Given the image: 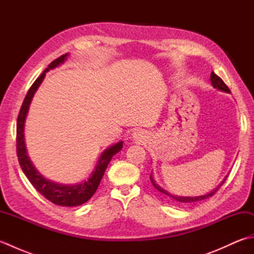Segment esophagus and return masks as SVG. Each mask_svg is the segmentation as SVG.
Returning a JSON list of instances; mask_svg holds the SVG:
<instances>
[{
    "instance_id": "esophagus-1",
    "label": "esophagus",
    "mask_w": 254,
    "mask_h": 254,
    "mask_svg": "<svg viewBox=\"0 0 254 254\" xmlns=\"http://www.w3.org/2000/svg\"><path fill=\"white\" fill-rule=\"evenodd\" d=\"M132 137L134 138V141H136L137 143H144L146 141V133L142 130H136L132 133Z\"/></svg>"
}]
</instances>
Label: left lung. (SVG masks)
I'll return each mask as SVG.
<instances>
[{"mask_svg":"<svg viewBox=\"0 0 254 254\" xmlns=\"http://www.w3.org/2000/svg\"><path fill=\"white\" fill-rule=\"evenodd\" d=\"M210 82H212V85H213L214 88H217L218 90L225 91V93H230V90H229V88L227 87V85H226V84L223 82V79L220 78L219 76H217V75L215 74L214 72H212V74H210ZM226 179H227V177H226L225 179L223 180V182L220 183V185H219L216 189H215V190H213L212 192H210V193H207V194H205V195H201V196H194V197H191V196H178V195H174V194H170L169 192H167L166 190H164V189L161 188L160 186H158L157 183H156V182L154 181L152 175H150V182H152V185L155 187V189H157V190H158L159 192H161L163 194H165V195H167L168 197L172 198V199H174V201H176V202H178V203H180V204H190V203H193V202H198V201H202V199H205V198H208V197H210V196H213L214 194L217 192L218 189L223 186V183L225 182Z\"/></svg>","mask_w":254,"mask_h":254,"instance_id":"8db88e82","label":"left lung"}]
</instances>
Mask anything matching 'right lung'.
<instances>
[{
	"label": "right lung",
	"instance_id": "add662e5",
	"mask_svg": "<svg viewBox=\"0 0 254 254\" xmlns=\"http://www.w3.org/2000/svg\"><path fill=\"white\" fill-rule=\"evenodd\" d=\"M67 53L51 62L49 64V67L46 68L45 71L41 73L40 76L35 80L34 84H32L31 87L29 88L28 93H27L17 118V127H16V149H17V157L21 170H23L25 176L27 177V179L30 181L31 185L35 187L38 192L41 193L42 195L47 199H49L53 204L61 205V206H77V205H82L86 203L94 195V193L96 192L97 188H98L102 177H104L108 164L110 163L113 155H116L122 149L123 142L121 141L115 145H112L109 148H107L105 152L101 154L98 163H97L95 171L88 178V180L79 183V185L65 186L59 185V183L48 180L36 169L34 164L31 163L26 149L24 136L25 120L27 113H28L30 102L32 97H34L36 93V90L42 83V80H44L46 73L49 71V69L60 65L61 63L65 61Z\"/></svg>",
	"mask_w": 254,
	"mask_h": 254
}]
</instances>
